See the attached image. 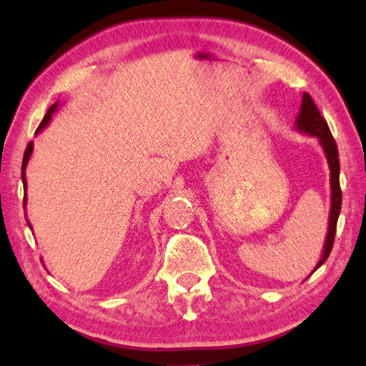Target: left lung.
Instances as JSON below:
<instances>
[{
	"label": "left lung",
	"instance_id": "8db88e82",
	"mask_svg": "<svg viewBox=\"0 0 366 366\" xmlns=\"http://www.w3.org/2000/svg\"><path fill=\"white\" fill-rule=\"evenodd\" d=\"M295 129L303 134H310V136H315L320 142V146L325 152L328 167H330V190H332V205H330V215H328V230L325 237V244H323L322 257L315 265L317 269L325 264V260L330 255L333 240H335V230H337V220L340 215V209H342V190H340V161H338V149L335 139L332 137L330 127H328L327 121L323 119L320 111L317 109L315 102L310 97V94L303 92L302 104H300V112H298L295 119ZM312 272V274H313ZM310 274V275H312ZM308 275V277H310Z\"/></svg>",
	"mask_w": 366,
	"mask_h": 366
}]
</instances>
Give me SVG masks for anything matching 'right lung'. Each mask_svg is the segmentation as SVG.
<instances>
[{
    "label": "right lung",
    "mask_w": 366,
    "mask_h": 366,
    "mask_svg": "<svg viewBox=\"0 0 366 366\" xmlns=\"http://www.w3.org/2000/svg\"><path fill=\"white\" fill-rule=\"evenodd\" d=\"M58 102H54L53 106L49 107L48 109V112H46V116H44V119L41 121V124H39V127H38V131H36V134L38 132H41L44 129L46 126L49 124V121H51V116L54 114L56 112V109H58ZM33 142H29L28 144V147H26V151H24V156H23V166H21V179H23V187L24 189H28V182H26V166H28V162H29V159H31V154H33ZM26 200H28V197H26V194H24V205H26ZM28 222V225H29V229H31V224H29V220H26Z\"/></svg>",
    "instance_id": "1"
}]
</instances>
